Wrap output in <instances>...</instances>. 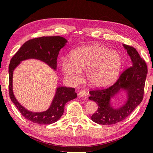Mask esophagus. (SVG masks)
Masks as SVG:
<instances>
[{"instance_id":"1","label":"esophagus","mask_w":153,"mask_h":153,"mask_svg":"<svg viewBox=\"0 0 153 153\" xmlns=\"http://www.w3.org/2000/svg\"><path fill=\"white\" fill-rule=\"evenodd\" d=\"M78 95L80 97H86L87 95V93L85 91V90L80 91L78 93Z\"/></svg>"}]
</instances>
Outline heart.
I'll list each match as a JSON object with an SVG mask.
<instances>
[{"label": "heart", "mask_w": 153, "mask_h": 153, "mask_svg": "<svg viewBox=\"0 0 153 153\" xmlns=\"http://www.w3.org/2000/svg\"><path fill=\"white\" fill-rule=\"evenodd\" d=\"M122 66V58L118 52L98 45L76 48L70 54V60L61 62L64 76L70 84H79L83 79L82 71H86L87 82L95 88L114 82Z\"/></svg>", "instance_id": "heart-1"}]
</instances>
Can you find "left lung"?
Listing matches in <instances>:
<instances>
[{
  "label": "left lung",
  "mask_w": 153,
  "mask_h": 153,
  "mask_svg": "<svg viewBox=\"0 0 153 153\" xmlns=\"http://www.w3.org/2000/svg\"><path fill=\"white\" fill-rule=\"evenodd\" d=\"M123 46L131 58V66L123 71L112 86L89 92V99L98 105V109L91 118L99 124L112 125L122 121L134 111L143 98L147 64L135 48L125 44ZM121 90L126 92L127 99L121 107L114 108L111 100Z\"/></svg>",
  "instance_id": "1"
}]
</instances>
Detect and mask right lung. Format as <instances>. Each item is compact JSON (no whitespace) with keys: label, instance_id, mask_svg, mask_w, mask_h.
I'll use <instances>...</instances> for the list:
<instances>
[{"label":"right lung","instance_id":"obj_1","mask_svg":"<svg viewBox=\"0 0 153 153\" xmlns=\"http://www.w3.org/2000/svg\"><path fill=\"white\" fill-rule=\"evenodd\" d=\"M68 41L63 37H41L32 39L25 42L14 56L9 64V95L12 102L22 115L30 121L38 124H51L58 121L62 116L65 105L71 100L76 99L77 93L71 87H58L49 108L40 112H31L22 106L13 93V72L15 68L24 61L37 59L48 65L52 69L56 70L57 58L62 48Z\"/></svg>","mask_w":153,"mask_h":153}]
</instances>
